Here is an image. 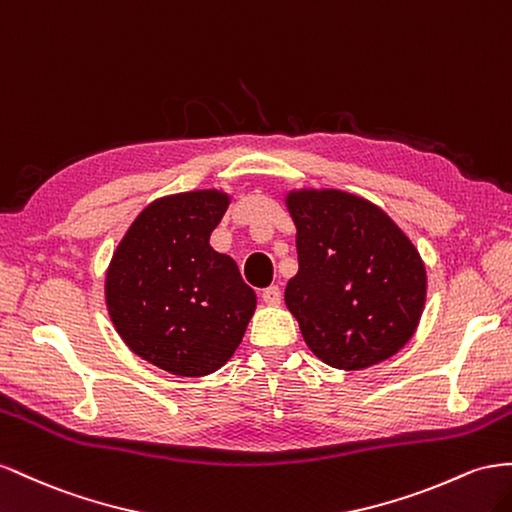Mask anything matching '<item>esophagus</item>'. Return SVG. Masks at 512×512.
Instances as JSON below:
<instances>
[{
  "instance_id": "obj_1",
  "label": "esophagus",
  "mask_w": 512,
  "mask_h": 512,
  "mask_svg": "<svg viewBox=\"0 0 512 512\" xmlns=\"http://www.w3.org/2000/svg\"><path fill=\"white\" fill-rule=\"evenodd\" d=\"M261 298H264L266 304L270 306H279L281 304V289L276 285H270L264 289V294H261Z\"/></svg>"
}]
</instances>
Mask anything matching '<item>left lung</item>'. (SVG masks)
Here are the masks:
<instances>
[{"instance_id": "obj_1", "label": "left lung", "mask_w": 512, "mask_h": 512, "mask_svg": "<svg viewBox=\"0 0 512 512\" xmlns=\"http://www.w3.org/2000/svg\"><path fill=\"white\" fill-rule=\"evenodd\" d=\"M298 272L285 304L304 343L332 369L362 371L410 343L427 300L414 242L369 199L339 188H294Z\"/></svg>"}]
</instances>
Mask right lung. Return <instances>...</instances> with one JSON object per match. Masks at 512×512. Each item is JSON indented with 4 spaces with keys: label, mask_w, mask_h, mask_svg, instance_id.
Returning <instances> with one entry per match:
<instances>
[{
    "label": "right lung",
    "mask_w": 512,
    "mask_h": 512,
    "mask_svg": "<svg viewBox=\"0 0 512 512\" xmlns=\"http://www.w3.org/2000/svg\"><path fill=\"white\" fill-rule=\"evenodd\" d=\"M229 203L218 188L158 197L109 261L105 304L113 328L130 352L171 375L221 369L257 309L236 261L210 244Z\"/></svg>",
    "instance_id": "1"
}]
</instances>
